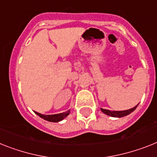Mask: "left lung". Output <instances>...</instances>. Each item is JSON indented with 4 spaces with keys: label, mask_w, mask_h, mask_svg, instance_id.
<instances>
[{
    "label": "left lung",
    "mask_w": 157,
    "mask_h": 157,
    "mask_svg": "<svg viewBox=\"0 0 157 157\" xmlns=\"http://www.w3.org/2000/svg\"><path fill=\"white\" fill-rule=\"evenodd\" d=\"M137 105H136L135 107L132 108V109H128V110H124V111H111V110H108V109H101V110L102 111V113H104L105 114H106V115L110 116V117H113L121 118V117H125V116L129 115L130 113H132V112L136 109Z\"/></svg>",
    "instance_id": "obj_1"
}]
</instances>
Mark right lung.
Instances as JSON below:
<instances>
[{"mask_svg":"<svg viewBox=\"0 0 157 157\" xmlns=\"http://www.w3.org/2000/svg\"><path fill=\"white\" fill-rule=\"evenodd\" d=\"M35 113L40 117H41L42 119L49 121V122H59V121H61L65 117H68V114L70 113V110H68L64 113H58V114H53V115H44V114L39 113L37 112H35Z\"/></svg>","mask_w":157,"mask_h":157,"instance_id":"right-lung-1","label":"right lung"}]
</instances>
